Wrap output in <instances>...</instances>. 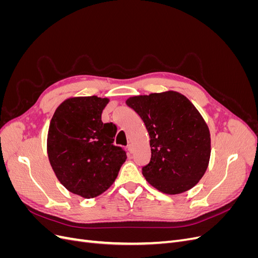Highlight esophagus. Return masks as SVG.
I'll list each match as a JSON object with an SVG mask.
<instances>
[{"label":"esophagus","mask_w":258,"mask_h":258,"mask_svg":"<svg viewBox=\"0 0 258 258\" xmlns=\"http://www.w3.org/2000/svg\"><path fill=\"white\" fill-rule=\"evenodd\" d=\"M127 148H128V152H129V153L134 152V145H132V144H128Z\"/></svg>","instance_id":"34e87169"}]
</instances>
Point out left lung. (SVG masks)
Instances as JSON below:
<instances>
[{
  "label": "left lung",
  "mask_w": 258,
  "mask_h": 258,
  "mask_svg": "<svg viewBox=\"0 0 258 258\" xmlns=\"http://www.w3.org/2000/svg\"><path fill=\"white\" fill-rule=\"evenodd\" d=\"M126 103L151 138V161L142 168L146 181L168 195L192 188L206 173L211 155L209 127L197 108L176 91L131 97Z\"/></svg>",
  "instance_id": "left-lung-1"
}]
</instances>
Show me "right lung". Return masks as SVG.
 <instances>
[{
    "label": "right lung",
    "instance_id": "obj_1",
    "mask_svg": "<svg viewBox=\"0 0 258 258\" xmlns=\"http://www.w3.org/2000/svg\"><path fill=\"white\" fill-rule=\"evenodd\" d=\"M107 98L75 97L53 113L47 154L54 174L66 188L83 198H95L114 183L127 155L113 144L117 128L103 123Z\"/></svg>",
    "mask_w": 258,
    "mask_h": 258
}]
</instances>
